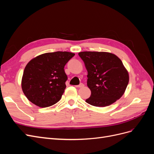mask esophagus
I'll list each match as a JSON object with an SVG mask.
<instances>
[{"instance_id":"34e87169","label":"esophagus","mask_w":154,"mask_h":154,"mask_svg":"<svg viewBox=\"0 0 154 154\" xmlns=\"http://www.w3.org/2000/svg\"><path fill=\"white\" fill-rule=\"evenodd\" d=\"M76 87H84V84H83V83H80V85H76Z\"/></svg>"}]
</instances>
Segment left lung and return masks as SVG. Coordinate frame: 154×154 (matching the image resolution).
<instances>
[{
  "mask_svg": "<svg viewBox=\"0 0 154 154\" xmlns=\"http://www.w3.org/2000/svg\"><path fill=\"white\" fill-rule=\"evenodd\" d=\"M78 55L88 72L87 83L91 95L85 100L87 103L100 107L109 106L123 95L129 76L117 56L95 51H83Z\"/></svg>",
  "mask_w": 154,
  "mask_h": 154,
  "instance_id": "left-lung-1",
  "label": "left lung"
}]
</instances>
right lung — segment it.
<instances>
[{
    "instance_id": "obj_1",
    "label": "right lung",
    "mask_w": 154,
    "mask_h": 154,
    "mask_svg": "<svg viewBox=\"0 0 154 154\" xmlns=\"http://www.w3.org/2000/svg\"><path fill=\"white\" fill-rule=\"evenodd\" d=\"M74 54L67 51L47 53L29 62L22 78V91L29 101L44 108L61 99L67 80L64 67Z\"/></svg>"
}]
</instances>
